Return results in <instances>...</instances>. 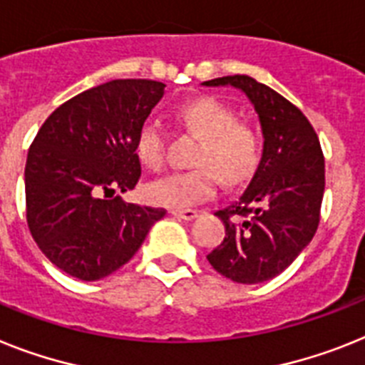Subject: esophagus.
<instances>
[{
	"mask_svg": "<svg viewBox=\"0 0 365 365\" xmlns=\"http://www.w3.org/2000/svg\"><path fill=\"white\" fill-rule=\"evenodd\" d=\"M170 213H173L174 217H180V219L183 220H192L198 215L197 210H173Z\"/></svg>",
	"mask_w": 365,
	"mask_h": 365,
	"instance_id": "34e87169",
	"label": "esophagus"
}]
</instances>
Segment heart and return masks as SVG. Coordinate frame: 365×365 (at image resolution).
<instances>
[{
	"label": "heart",
	"mask_w": 365,
	"mask_h": 365,
	"mask_svg": "<svg viewBox=\"0 0 365 365\" xmlns=\"http://www.w3.org/2000/svg\"><path fill=\"white\" fill-rule=\"evenodd\" d=\"M183 124L200 137L192 158L198 167L167 174L146 185L152 202L168 207H189L217 192L220 178L228 185L249 180L262 159V137L254 125L241 122L237 113L215 98H198L182 107ZM135 152L140 163L158 170L167 159V131L158 120H146L139 128Z\"/></svg>",
	"instance_id": "b5f03b06"
}]
</instances>
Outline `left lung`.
<instances>
[{"label": "left lung", "instance_id": "1", "mask_svg": "<svg viewBox=\"0 0 365 365\" xmlns=\"http://www.w3.org/2000/svg\"><path fill=\"white\" fill-rule=\"evenodd\" d=\"M204 85L243 91L263 133V154L249 187L215 213L226 235L207 262L240 284L267 282L295 262L319 226L324 192L319 137L299 107L254 78L225 76Z\"/></svg>", "mask_w": 365, "mask_h": 365}]
</instances>
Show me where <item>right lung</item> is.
<instances>
[{"mask_svg":"<svg viewBox=\"0 0 365 365\" xmlns=\"http://www.w3.org/2000/svg\"><path fill=\"white\" fill-rule=\"evenodd\" d=\"M163 93L152 79L88 88L57 107L29 146L27 226L46 258L70 277L93 282L120 269L167 213L115 197L139 182L137 133Z\"/></svg>","mask_w":365,"mask_h":365,"instance_id":"add662e5","label":"right lung"}]
</instances>
